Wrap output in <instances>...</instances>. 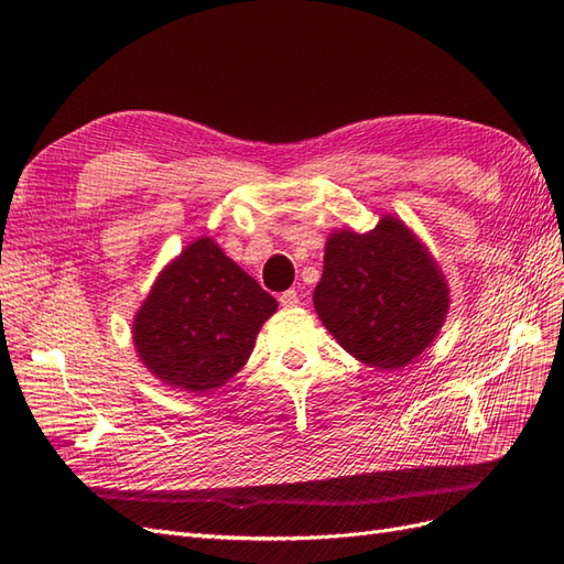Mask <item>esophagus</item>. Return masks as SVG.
<instances>
[{
    "label": "esophagus",
    "mask_w": 564,
    "mask_h": 564,
    "mask_svg": "<svg viewBox=\"0 0 564 564\" xmlns=\"http://www.w3.org/2000/svg\"><path fill=\"white\" fill-rule=\"evenodd\" d=\"M280 304H282L284 308H294V306H299V294H296L294 290H286V292H282V294H280Z\"/></svg>",
    "instance_id": "obj_1"
}]
</instances>
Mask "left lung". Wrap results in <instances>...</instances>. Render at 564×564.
I'll list each match as a JSON object with an SVG mask.
<instances>
[{
  "mask_svg": "<svg viewBox=\"0 0 564 564\" xmlns=\"http://www.w3.org/2000/svg\"><path fill=\"white\" fill-rule=\"evenodd\" d=\"M313 306L361 364L397 370L441 333L449 290L414 231L386 215L366 235L341 229L327 239Z\"/></svg>",
  "mask_w": 564,
  "mask_h": 564,
  "instance_id": "8db88e82",
  "label": "left lung"
}]
</instances>
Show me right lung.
<instances>
[{
    "mask_svg": "<svg viewBox=\"0 0 564 564\" xmlns=\"http://www.w3.org/2000/svg\"><path fill=\"white\" fill-rule=\"evenodd\" d=\"M274 311L278 301L200 237L160 272L133 318V345L164 386L210 392L249 361Z\"/></svg>",
    "mask_w": 564,
    "mask_h": 564,
    "instance_id": "obj_1",
    "label": "right lung"
}]
</instances>
